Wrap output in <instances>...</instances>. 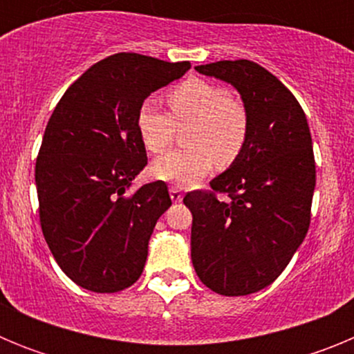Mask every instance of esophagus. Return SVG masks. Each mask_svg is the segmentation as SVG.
<instances>
[{
	"instance_id": "esophagus-1",
	"label": "esophagus",
	"mask_w": 354,
	"mask_h": 354,
	"mask_svg": "<svg viewBox=\"0 0 354 354\" xmlns=\"http://www.w3.org/2000/svg\"><path fill=\"white\" fill-rule=\"evenodd\" d=\"M170 196H171V200H174V202H180L184 195H183V192H180V187L171 186L170 187Z\"/></svg>"
}]
</instances>
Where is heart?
<instances>
[{
  "label": "heart",
  "mask_w": 354,
  "mask_h": 354,
  "mask_svg": "<svg viewBox=\"0 0 354 354\" xmlns=\"http://www.w3.org/2000/svg\"><path fill=\"white\" fill-rule=\"evenodd\" d=\"M171 117L152 101H145L136 115V127L145 149L159 154L171 145L177 127H186L184 143L158 158L152 174L159 180L192 186L214 167H232L245 150L250 118L245 104L227 88L205 80H187L168 93Z\"/></svg>",
  "instance_id": "b5f03b06"
}]
</instances>
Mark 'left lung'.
Here are the masks:
<instances>
[{"mask_svg":"<svg viewBox=\"0 0 354 354\" xmlns=\"http://www.w3.org/2000/svg\"><path fill=\"white\" fill-rule=\"evenodd\" d=\"M241 93L250 134L241 158L192 192V261L202 283L246 296L273 283L310 227L315 159L305 111L282 81L250 60L195 67ZM227 194L221 201L217 193Z\"/></svg>","mask_w":354,"mask_h":354,"instance_id":"obj_1","label":"left lung"}]
</instances>
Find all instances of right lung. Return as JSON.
Returning a JSON list of instances; mask_svg holds the SVG:
<instances>
[{"label": "right lung", "instance_id": "1", "mask_svg": "<svg viewBox=\"0 0 354 354\" xmlns=\"http://www.w3.org/2000/svg\"><path fill=\"white\" fill-rule=\"evenodd\" d=\"M189 67L138 53L108 56L68 86L49 118L35 165L40 225L62 271L83 289L118 292L142 274L171 200L162 180L127 195L147 165L136 115Z\"/></svg>", "mask_w": 354, "mask_h": 354}]
</instances>
